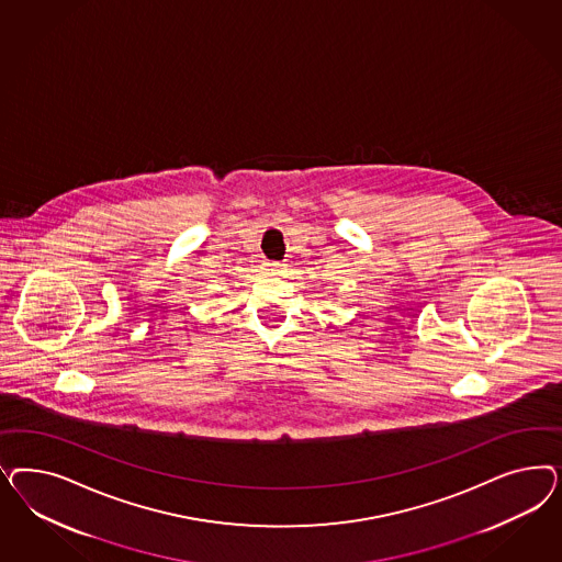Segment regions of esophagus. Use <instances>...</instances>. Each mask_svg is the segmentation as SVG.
I'll use <instances>...</instances> for the list:
<instances>
[{"label": "esophagus", "instance_id": "1", "mask_svg": "<svg viewBox=\"0 0 562 562\" xmlns=\"http://www.w3.org/2000/svg\"><path fill=\"white\" fill-rule=\"evenodd\" d=\"M266 268H268V270H270V272H278V270H280V268H282V266H280V263H278V261H268V263H266Z\"/></svg>", "mask_w": 562, "mask_h": 562}]
</instances>
